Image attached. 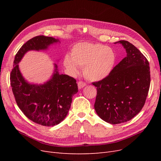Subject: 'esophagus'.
<instances>
[{
	"label": "esophagus",
	"mask_w": 161,
	"mask_h": 161,
	"mask_svg": "<svg viewBox=\"0 0 161 161\" xmlns=\"http://www.w3.org/2000/svg\"><path fill=\"white\" fill-rule=\"evenodd\" d=\"M85 86H86V83H85V82H84L79 81V82H78V87H79V89H82Z\"/></svg>",
	"instance_id": "obj_1"
}]
</instances>
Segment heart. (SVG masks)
Listing matches in <instances>:
<instances>
[{
    "label": "heart",
    "instance_id": "obj_1",
    "mask_svg": "<svg viewBox=\"0 0 161 161\" xmlns=\"http://www.w3.org/2000/svg\"><path fill=\"white\" fill-rule=\"evenodd\" d=\"M115 62V55L111 48L99 43H79L74 46L71 57L66 55L63 64L71 74L76 75L83 68V75L91 81L101 80L108 77Z\"/></svg>",
    "mask_w": 161,
    "mask_h": 161
}]
</instances>
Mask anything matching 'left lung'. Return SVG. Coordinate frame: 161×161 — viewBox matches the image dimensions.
<instances>
[{"label":"left lung","instance_id":"1","mask_svg":"<svg viewBox=\"0 0 161 161\" xmlns=\"http://www.w3.org/2000/svg\"><path fill=\"white\" fill-rule=\"evenodd\" d=\"M119 43L127 55L105 79L92 82L97 87L94 108L97 114L111 124L126 122L142 109L150 84L149 62L128 41Z\"/></svg>","mask_w":161,"mask_h":161}]
</instances>
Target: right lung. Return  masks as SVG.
<instances>
[{
	"mask_svg": "<svg viewBox=\"0 0 161 161\" xmlns=\"http://www.w3.org/2000/svg\"><path fill=\"white\" fill-rule=\"evenodd\" d=\"M60 42L52 37H34L21 46L14 57L11 72V85L18 107L27 118L43 126H53L64 119L70 108L72 96L78 92L76 80L60 75L57 64L51 79L43 84L28 82L19 70V63L30 50H46Z\"/></svg>",
	"mask_w": 161,
	"mask_h": 161,
	"instance_id": "right-lung-1",
	"label": "right lung"
}]
</instances>
